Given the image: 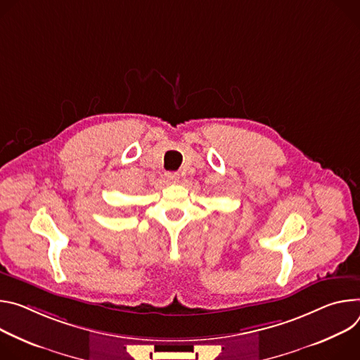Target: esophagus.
Wrapping results in <instances>:
<instances>
[{
  "label": "esophagus",
  "mask_w": 360,
  "mask_h": 360,
  "mask_svg": "<svg viewBox=\"0 0 360 360\" xmlns=\"http://www.w3.org/2000/svg\"><path fill=\"white\" fill-rule=\"evenodd\" d=\"M166 177H167V180H170V181H176V180L179 179V174H177V173H166Z\"/></svg>",
  "instance_id": "34e87169"
}]
</instances>
